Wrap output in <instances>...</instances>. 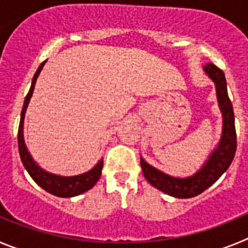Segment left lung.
Listing matches in <instances>:
<instances>
[{"mask_svg": "<svg viewBox=\"0 0 248 248\" xmlns=\"http://www.w3.org/2000/svg\"><path fill=\"white\" fill-rule=\"evenodd\" d=\"M205 72L216 84L217 99L220 109L223 117L222 138L218 144L217 149L212 153L207 163L203 165L200 171L194 176L186 179H177V177L169 176L164 172L159 171L155 168L145 163L143 159L140 165L143 169V174L146 180L151 185L159 189L160 191L171 195L177 199H189L198 196L199 194L205 191L207 187L217 181L218 177L226 171L231 165L232 160L235 157L236 148H237V139H236L235 129V115L232 103L227 94L226 78L220 68L216 67L214 63H209L203 67Z\"/></svg>", "mask_w": 248, "mask_h": 248, "instance_id": "8db88e82", "label": "left lung"}]
</instances>
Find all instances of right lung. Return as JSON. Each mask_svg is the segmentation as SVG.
<instances>
[{"mask_svg":"<svg viewBox=\"0 0 248 248\" xmlns=\"http://www.w3.org/2000/svg\"><path fill=\"white\" fill-rule=\"evenodd\" d=\"M45 62L41 63V65L37 69L36 74H34L33 79H32V85L26 95L25 103H23V108L21 111V120H19V126H18V150H19V156H21L22 164L31 175V177L38 184L42 189L48 191L49 194L56 195L58 198H72V196H77L83 192L88 191L92 189L95 183L99 180L100 175H102V168H103V159L99 160V163L94 166L92 170L88 172H84L82 175H77V176H58V175L49 174V172L45 171L42 169L37 166L34 161L31 157L30 153L27 151V148L25 145V140H23V119H25V113L27 109V105L30 103L32 93H33L34 84H36L37 77H38L39 72L42 71Z\"/></svg>","mask_w":248,"mask_h":248,"instance_id":"1","label":"right lung"}]
</instances>
